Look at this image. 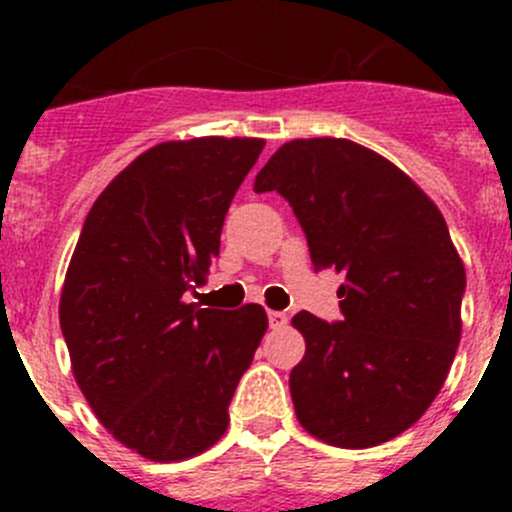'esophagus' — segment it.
<instances>
[{"instance_id":"obj_1","label":"esophagus","mask_w":512,"mask_h":512,"mask_svg":"<svg viewBox=\"0 0 512 512\" xmlns=\"http://www.w3.org/2000/svg\"><path fill=\"white\" fill-rule=\"evenodd\" d=\"M267 319H270L272 329H280V327H285V324H287V314L285 312H275V309H270V312H267Z\"/></svg>"}]
</instances>
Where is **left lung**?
<instances>
[{"label":"left lung","mask_w":512,"mask_h":512,"mask_svg":"<svg viewBox=\"0 0 512 512\" xmlns=\"http://www.w3.org/2000/svg\"><path fill=\"white\" fill-rule=\"evenodd\" d=\"M292 205L314 270L344 275L342 322L309 312L289 374L304 431L339 448L391 441L426 414L461 342L466 267L431 198L391 160L347 138H297L255 193Z\"/></svg>","instance_id":"8db88e82"}]
</instances>
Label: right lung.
I'll list each match as a JSON object with an SVG mask.
<instances>
[{
  "mask_svg": "<svg viewBox=\"0 0 512 512\" xmlns=\"http://www.w3.org/2000/svg\"><path fill=\"white\" fill-rule=\"evenodd\" d=\"M262 138L148 148L96 198L66 270L61 334L79 389L116 441L185 461L227 431V406L267 332L260 304L203 309V285Z\"/></svg>",
  "mask_w": 512,
  "mask_h": 512,
  "instance_id": "add662e5",
  "label": "right lung"
}]
</instances>
